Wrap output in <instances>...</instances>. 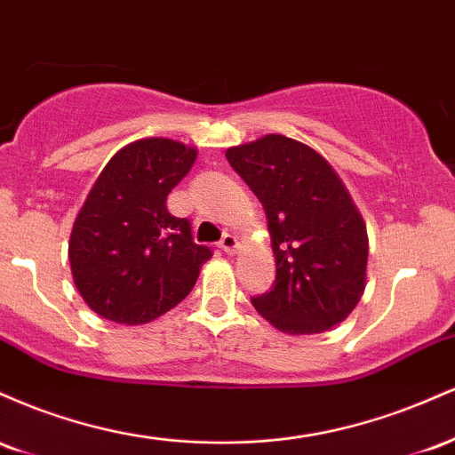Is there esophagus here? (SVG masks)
Here are the masks:
<instances>
[{
	"label": "esophagus",
	"instance_id": "1",
	"mask_svg": "<svg viewBox=\"0 0 455 455\" xmlns=\"http://www.w3.org/2000/svg\"><path fill=\"white\" fill-rule=\"evenodd\" d=\"M218 245H220V250H224L227 254H233L235 248H237V237L231 233H224L220 242H218Z\"/></svg>",
	"mask_w": 455,
	"mask_h": 455
}]
</instances>
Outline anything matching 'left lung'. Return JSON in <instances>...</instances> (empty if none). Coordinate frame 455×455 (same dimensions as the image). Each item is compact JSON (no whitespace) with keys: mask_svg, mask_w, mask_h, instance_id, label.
<instances>
[{"mask_svg":"<svg viewBox=\"0 0 455 455\" xmlns=\"http://www.w3.org/2000/svg\"><path fill=\"white\" fill-rule=\"evenodd\" d=\"M227 160L267 213L275 282L252 297L259 315L291 336L342 323L362 299L368 235L340 177L318 151L282 134L227 149Z\"/></svg>","mask_w":455,"mask_h":455,"instance_id":"obj_1","label":"left lung"}]
</instances>
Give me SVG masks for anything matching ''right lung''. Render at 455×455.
<instances>
[{
  "label": "right lung",
  "instance_id": "add662e5",
  "mask_svg": "<svg viewBox=\"0 0 455 455\" xmlns=\"http://www.w3.org/2000/svg\"><path fill=\"white\" fill-rule=\"evenodd\" d=\"M196 160L171 139L130 143L108 160L78 212L70 267L85 304L122 325L158 318L196 284L212 250L195 243L188 218L166 210V196Z\"/></svg>",
  "mask_w": 455,
  "mask_h": 455
}]
</instances>
